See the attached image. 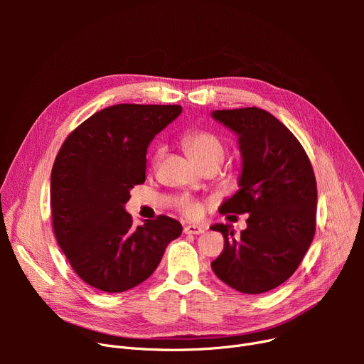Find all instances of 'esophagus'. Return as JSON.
<instances>
[{
    "label": "esophagus",
    "instance_id": "1",
    "mask_svg": "<svg viewBox=\"0 0 364 364\" xmlns=\"http://www.w3.org/2000/svg\"><path fill=\"white\" fill-rule=\"evenodd\" d=\"M205 230L199 225H186L184 227V233L186 235H202Z\"/></svg>",
    "mask_w": 364,
    "mask_h": 364
}]
</instances>
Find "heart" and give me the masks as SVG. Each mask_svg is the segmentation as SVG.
I'll use <instances>...</instances> for the list:
<instances>
[{
  "instance_id": "1",
  "label": "heart",
  "mask_w": 364,
  "mask_h": 364,
  "mask_svg": "<svg viewBox=\"0 0 364 364\" xmlns=\"http://www.w3.org/2000/svg\"><path fill=\"white\" fill-rule=\"evenodd\" d=\"M183 144L187 149V151L192 155V158L200 165L205 166L206 164L218 162L221 164L224 158V144L223 141L215 136V134L209 131H193L188 132L183 139ZM164 149L159 147L155 153V161H158L162 156ZM180 211L188 217L196 218L202 214V203L190 196H183L177 202Z\"/></svg>"
}]
</instances>
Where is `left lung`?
I'll list each match as a JSON object with an SVG mask.
<instances>
[{
    "mask_svg": "<svg viewBox=\"0 0 364 364\" xmlns=\"http://www.w3.org/2000/svg\"><path fill=\"white\" fill-rule=\"evenodd\" d=\"M211 117L237 134L242 155L240 188L220 213L247 214L239 237L228 224L211 227L224 236V250L211 267L239 292H269L295 273L313 242L314 171L296 137L267 110H214Z\"/></svg>",
    "mask_w": 364,
    "mask_h": 364,
    "instance_id": "obj_1",
    "label": "left lung"
}]
</instances>
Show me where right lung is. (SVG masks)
Listing matches in <instances>:
<instances>
[{
    "instance_id": "1",
    "label": "right lung",
    "mask_w": 364,
    "mask_h": 364,
    "mask_svg": "<svg viewBox=\"0 0 364 364\" xmlns=\"http://www.w3.org/2000/svg\"><path fill=\"white\" fill-rule=\"evenodd\" d=\"M178 105H114L73 129L51 171V217L57 243L92 288L117 294L156 270L183 227L166 215L132 227L129 190L146 180L150 141L181 113Z\"/></svg>"
}]
</instances>
